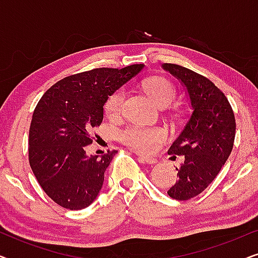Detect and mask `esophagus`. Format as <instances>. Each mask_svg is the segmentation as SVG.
Returning a JSON list of instances; mask_svg holds the SVG:
<instances>
[{"label": "esophagus", "mask_w": 258, "mask_h": 258, "mask_svg": "<svg viewBox=\"0 0 258 258\" xmlns=\"http://www.w3.org/2000/svg\"><path fill=\"white\" fill-rule=\"evenodd\" d=\"M139 160L142 162H146L148 164H155L157 163V160L155 157H150V156H143V155H139Z\"/></svg>", "instance_id": "34e87169"}]
</instances>
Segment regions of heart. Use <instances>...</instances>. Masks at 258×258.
Listing matches in <instances>:
<instances>
[{
	"instance_id": "1",
	"label": "heart",
	"mask_w": 258,
	"mask_h": 258,
	"mask_svg": "<svg viewBox=\"0 0 258 258\" xmlns=\"http://www.w3.org/2000/svg\"><path fill=\"white\" fill-rule=\"evenodd\" d=\"M143 88L149 97L160 108H165L175 100L176 89L170 81L164 77H151L143 82ZM126 91L119 88L109 95L104 104V111L109 117H117L124 107ZM167 130L162 126L126 125L118 130L117 137L122 143L140 153H153L167 139Z\"/></svg>"
}]
</instances>
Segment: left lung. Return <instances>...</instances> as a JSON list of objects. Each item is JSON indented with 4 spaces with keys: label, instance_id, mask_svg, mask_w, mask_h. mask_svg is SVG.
I'll use <instances>...</instances> for the list:
<instances>
[{
    "label": "left lung",
    "instance_id": "8db88e82",
    "mask_svg": "<svg viewBox=\"0 0 258 258\" xmlns=\"http://www.w3.org/2000/svg\"><path fill=\"white\" fill-rule=\"evenodd\" d=\"M162 68L185 88L192 110L168 151L184 155L181 168H176L178 179L168 195L186 201L200 195L227 162L234 147L235 115L225 95L207 77L172 63H163Z\"/></svg>",
    "mask_w": 258,
    "mask_h": 258
}]
</instances>
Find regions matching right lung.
Masks as SVG:
<instances>
[{"mask_svg": "<svg viewBox=\"0 0 258 258\" xmlns=\"http://www.w3.org/2000/svg\"><path fill=\"white\" fill-rule=\"evenodd\" d=\"M144 64L97 68L58 81L35 108L29 129V163L44 192L66 209L90 206L101 191L116 151L88 156L93 129L103 119L109 97Z\"/></svg>", "mask_w": 258, "mask_h": 258, "instance_id": "1", "label": "right lung"}]
</instances>
